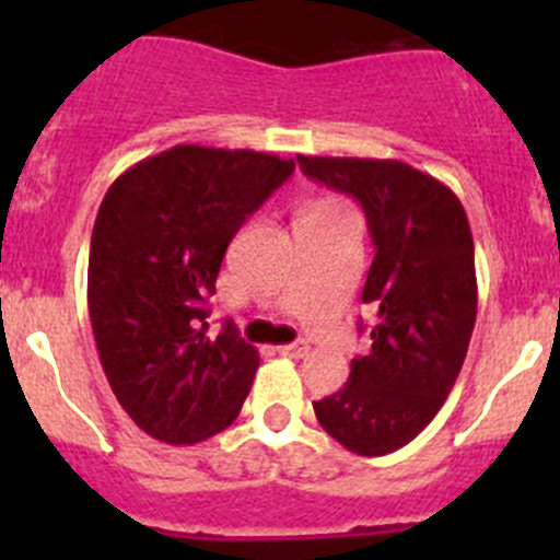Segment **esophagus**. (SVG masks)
Instances as JSON below:
<instances>
[{
  "label": "esophagus",
  "mask_w": 560,
  "mask_h": 560,
  "mask_svg": "<svg viewBox=\"0 0 560 560\" xmlns=\"http://www.w3.org/2000/svg\"><path fill=\"white\" fill-rule=\"evenodd\" d=\"M308 349H312V347H308L306 341H295V343H284V347H279V354H284V358L301 360V358H306Z\"/></svg>",
  "instance_id": "esophagus-1"
}]
</instances>
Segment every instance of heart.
<instances>
[{
  "mask_svg": "<svg viewBox=\"0 0 560 560\" xmlns=\"http://www.w3.org/2000/svg\"><path fill=\"white\" fill-rule=\"evenodd\" d=\"M330 208H338V206H332V202H312L306 211H330Z\"/></svg>",
  "mask_w": 560,
  "mask_h": 560,
  "instance_id": "1",
  "label": "heart"
}]
</instances>
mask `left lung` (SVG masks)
I'll return each mask as SVG.
<instances>
[{
    "label": "left lung",
    "instance_id": "left-lung-1",
    "mask_svg": "<svg viewBox=\"0 0 560 560\" xmlns=\"http://www.w3.org/2000/svg\"><path fill=\"white\" fill-rule=\"evenodd\" d=\"M298 165L363 206L374 244L363 287L376 314L371 349L314 415L349 453H395L436 417L466 360L477 319L466 211L450 186L398 160L298 156Z\"/></svg>",
    "mask_w": 560,
    "mask_h": 560
}]
</instances>
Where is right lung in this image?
<instances>
[{"label":"right lung","mask_w":560,"mask_h":560,"mask_svg":"<svg viewBox=\"0 0 560 560\" xmlns=\"http://www.w3.org/2000/svg\"><path fill=\"white\" fill-rule=\"evenodd\" d=\"M295 162L173 145L118 175L89 248V316L113 395L140 431L197 444L238 417L259 354L208 330L230 241Z\"/></svg>","instance_id":"right-lung-1"}]
</instances>
